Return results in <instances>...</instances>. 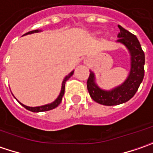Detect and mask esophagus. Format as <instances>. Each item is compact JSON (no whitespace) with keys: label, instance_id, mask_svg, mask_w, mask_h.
Masks as SVG:
<instances>
[{"label":"esophagus","instance_id":"esophagus-1","mask_svg":"<svg viewBox=\"0 0 153 153\" xmlns=\"http://www.w3.org/2000/svg\"><path fill=\"white\" fill-rule=\"evenodd\" d=\"M90 62V58H88V57H85V59H84V63L85 64H89Z\"/></svg>","mask_w":153,"mask_h":153}]
</instances>
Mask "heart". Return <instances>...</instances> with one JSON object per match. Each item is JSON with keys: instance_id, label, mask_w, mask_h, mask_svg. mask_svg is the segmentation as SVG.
Wrapping results in <instances>:
<instances>
[{"instance_id": "b5f03b06", "label": "heart", "mask_w": 153, "mask_h": 153, "mask_svg": "<svg viewBox=\"0 0 153 153\" xmlns=\"http://www.w3.org/2000/svg\"><path fill=\"white\" fill-rule=\"evenodd\" d=\"M94 33H95V34H98V33H100V31H95Z\"/></svg>"}]
</instances>
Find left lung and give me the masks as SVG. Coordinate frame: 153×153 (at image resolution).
<instances>
[{
    "label": "left lung",
    "instance_id": "8db88e82",
    "mask_svg": "<svg viewBox=\"0 0 153 153\" xmlns=\"http://www.w3.org/2000/svg\"><path fill=\"white\" fill-rule=\"evenodd\" d=\"M116 43H121L128 50L130 56V70L128 75L123 83L110 90L101 88L96 82L95 74L90 70L87 80V89L91 97L97 103L112 106L124 103L130 100L138 91L144 78L145 54L136 36L118 25Z\"/></svg>",
    "mask_w": 153,
    "mask_h": 153
}]
</instances>
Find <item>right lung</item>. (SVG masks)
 Instances as JSON below:
<instances>
[{"label": "right lung", "instance_id": "right-lung-1", "mask_svg": "<svg viewBox=\"0 0 153 153\" xmlns=\"http://www.w3.org/2000/svg\"><path fill=\"white\" fill-rule=\"evenodd\" d=\"M41 31H42V30H31V31H29V32L25 33V35H29V34H32V33L41 32ZM74 70H73L72 72H70L69 74L64 78V79L62 80V88H61L60 94H59V96L56 97V100H54L52 103H47V104L41 105V106H37V107H30V106H26V105H25V104H23V103H21L20 102H19L18 100H17V101L20 103L23 107H25L26 110H30V111H32V112H43V111H48V110H53V109L56 108L57 106H58V105L61 103V102H62V97H63L64 92H65V84H66V81H67V80H68V79L70 77L73 75V74H74Z\"/></svg>", "mask_w": 153, "mask_h": 153}]
</instances>
